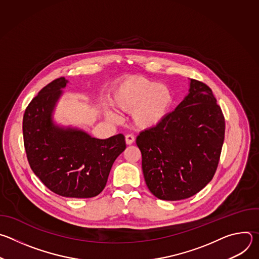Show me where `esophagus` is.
I'll use <instances>...</instances> for the list:
<instances>
[{
  "label": "esophagus",
  "mask_w": 259,
  "mask_h": 259,
  "mask_svg": "<svg viewBox=\"0 0 259 259\" xmlns=\"http://www.w3.org/2000/svg\"><path fill=\"white\" fill-rule=\"evenodd\" d=\"M135 141V137L132 134H127L126 135V143L127 144H132Z\"/></svg>",
  "instance_id": "obj_1"
}]
</instances>
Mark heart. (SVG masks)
Here are the masks:
<instances>
[{
	"label": "heart",
	"instance_id": "b5f03b06",
	"mask_svg": "<svg viewBox=\"0 0 259 259\" xmlns=\"http://www.w3.org/2000/svg\"><path fill=\"white\" fill-rule=\"evenodd\" d=\"M112 102L125 112L132 113L135 125L142 129H150L160 125L168 115L172 104L170 89L164 84L134 77L122 83L113 93ZM107 116L118 120L119 116L108 110Z\"/></svg>",
	"mask_w": 259,
	"mask_h": 259
}]
</instances>
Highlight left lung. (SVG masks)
Listing matches in <instances>:
<instances>
[{
  "instance_id": "left-lung-1",
  "label": "left lung",
  "mask_w": 259,
  "mask_h": 259,
  "mask_svg": "<svg viewBox=\"0 0 259 259\" xmlns=\"http://www.w3.org/2000/svg\"><path fill=\"white\" fill-rule=\"evenodd\" d=\"M225 129L212 90L191 79L189 94L173 112L136 138L151 193L160 200L178 201L204 189L217 169Z\"/></svg>"
}]
</instances>
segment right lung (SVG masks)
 I'll return each instance as SVG.
<instances>
[{"label":"right lung","mask_w":259,"mask_h":259,"mask_svg":"<svg viewBox=\"0 0 259 259\" xmlns=\"http://www.w3.org/2000/svg\"><path fill=\"white\" fill-rule=\"evenodd\" d=\"M66 84L63 77L52 81L27 105L22 123L26 157L51 192L92 198L105 188L115 160L126 149L125 136L98 139L77 128L55 125L52 113Z\"/></svg>","instance_id":"obj_1"}]
</instances>
